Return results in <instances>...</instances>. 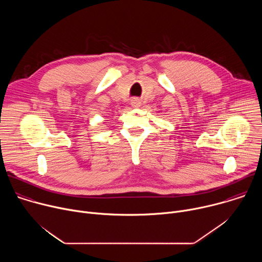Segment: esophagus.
<instances>
[{"instance_id":"1","label":"esophagus","mask_w":262,"mask_h":262,"mask_svg":"<svg viewBox=\"0 0 262 262\" xmlns=\"http://www.w3.org/2000/svg\"><path fill=\"white\" fill-rule=\"evenodd\" d=\"M130 104H132L133 106H139V105L141 104V101H140L139 98H133V99L130 100Z\"/></svg>"}]
</instances>
